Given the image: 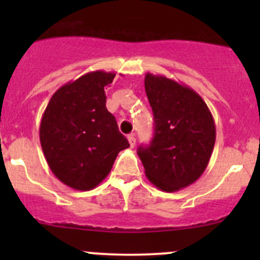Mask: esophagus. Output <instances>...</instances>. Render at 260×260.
<instances>
[{"label": "esophagus", "instance_id": "1", "mask_svg": "<svg viewBox=\"0 0 260 260\" xmlns=\"http://www.w3.org/2000/svg\"><path fill=\"white\" fill-rule=\"evenodd\" d=\"M128 142H129L131 148H133V147H135V145H136L135 135H129V136H128Z\"/></svg>", "mask_w": 260, "mask_h": 260}]
</instances>
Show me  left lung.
Instances as JSON below:
<instances>
[{"label":"left lung","instance_id":"left-lung-1","mask_svg":"<svg viewBox=\"0 0 260 260\" xmlns=\"http://www.w3.org/2000/svg\"><path fill=\"white\" fill-rule=\"evenodd\" d=\"M145 89L154 133L151 145L141 146L137 153L147 179L165 192H175L208 167L216 138L214 118L193 89L164 75L147 73Z\"/></svg>","mask_w":260,"mask_h":260}]
</instances>
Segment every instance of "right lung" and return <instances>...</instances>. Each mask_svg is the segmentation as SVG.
I'll return each instance as SVG.
<instances>
[{
    "label": "right lung",
    "mask_w": 260,
    "mask_h": 260,
    "mask_svg": "<svg viewBox=\"0 0 260 260\" xmlns=\"http://www.w3.org/2000/svg\"><path fill=\"white\" fill-rule=\"evenodd\" d=\"M115 73H86L57 89L40 123V143L52 174L79 191L96 187L118 153L129 147L106 107Z\"/></svg>",
    "instance_id": "add662e5"
}]
</instances>
